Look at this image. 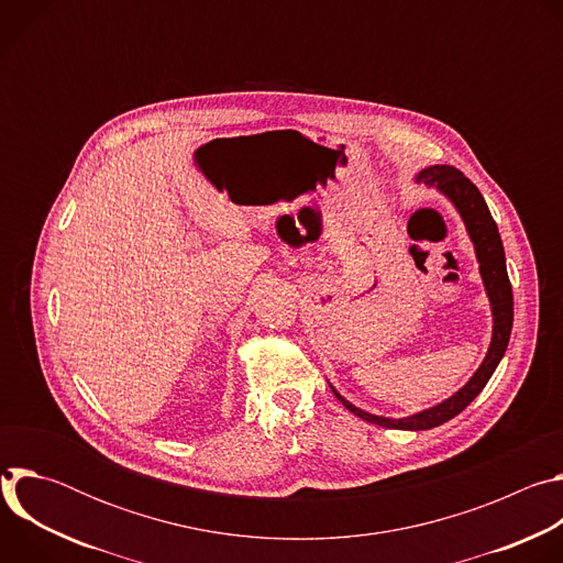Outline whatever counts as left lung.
Segmentation results:
<instances>
[{"mask_svg":"<svg viewBox=\"0 0 563 563\" xmlns=\"http://www.w3.org/2000/svg\"><path fill=\"white\" fill-rule=\"evenodd\" d=\"M417 180L426 183V185H434L459 209V213L467 227V233L472 238V243H474L481 278H484V285H486V291H488V298L493 305L495 328H493L490 350H488L484 363H481V367L474 372V376L454 396H450L448 400H443V404H439L430 410H423L419 415H412L406 419L374 417V415H367V412L354 408L350 400H345L332 387L334 396L352 415H356L358 419H363L367 423H376L383 428H396V430H430V428H437V426L454 419L459 412H463L476 398V394L486 387L490 376L495 374L499 361L506 354L510 332H512V287H510V278L506 272L504 243H501L497 222L493 220V213H490L484 196H481V191L456 167H450V165L428 167L419 174Z\"/></svg>","mask_w":563,"mask_h":563,"instance_id":"obj_1","label":"left lung"}]
</instances>
